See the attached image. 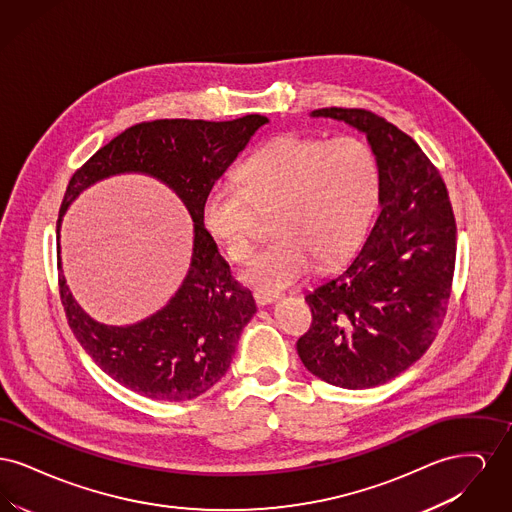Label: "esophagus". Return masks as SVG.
<instances>
[{"label": "esophagus", "mask_w": 512, "mask_h": 512, "mask_svg": "<svg viewBox=\"0 0 512 512\" xmlns=\"http://www.w3.org/2000/svg\"><path fill=\"white\" fill-rule=\"evenodd\" d=\"M253 297H255V303L263 307V305H268V303H272V301L280 299V293L267 292V290H255V293H253Z\"/></svg>", "instance_id": "esophagus-1"}]
</instances>
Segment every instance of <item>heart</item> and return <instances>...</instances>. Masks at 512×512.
<instances>
[{
	"mask_svg": "<svg viewBox=\"0 0 512 512\" xmlns=\"http://www.w3.org/2000/svg\"><path fill=\"white\" fill-rule=\"evenodd\" d=\"M238 180L240 186L211 188L203 222L232 261L245 263L259 238L257 215H274L278 240L257 253L244 274L267 292L299 282L315 261L334 267L347 259L378 194L374 153L355 136H276L245 159Z\"/></svg>",
	"mask_w": 512,
	"mask_h": 512,
	"instance_id": "1",
	"label": "heart"
}]
</instances>
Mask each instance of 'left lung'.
<instances>
[{
    "mask_svg": "<svg viewBox=\"0 0 512 512\" xmlns=\"http://www.w3.org/2000/svg\"><path fill=\"white\" fill-rule=\"evenodd\" d=\"M311 115L365 132L378 165L380 215L351 263L305 295L313 322L297 353L320 380L365 390L405 372L436 340L451 297L457 226L445 182L411 136L366 109Z\"/></svg>",
    "mask_w": 512,
    "mask_h": 512,
    "instance_id": "left-lung-1",
    "label": "left lung"
}]
</instances>
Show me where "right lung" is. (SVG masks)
<instances>
[{
  "instance_id": "obj_1",
  "label": "right lung",
  "mask_w": 512,
  "mask_h": 512,
  "mask_svg": "<svg viewBox=\"0 0 512 512\" xmlns=\"http://www.w3.org/2000/svg\"><path fill=\"white\" fill-rule=\"evenodd\" d=\"M267 122L263 115L222 122H140L74 172L59 209L57 242L61 219L80 192L122 172L159 178L184 201L194 220L192 265L182 286L161 311L132 326H107L88 317L69 292L57 255L61 303L76 340L124 388L157 401H188L211 390L232 363L240 334L257 307L220 257L203 224V203Z\"/></svg>"
}]
</instances>
